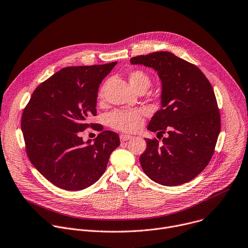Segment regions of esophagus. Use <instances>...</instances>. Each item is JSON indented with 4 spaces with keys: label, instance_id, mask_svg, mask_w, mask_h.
I'll return each instance as SVG.
<instances>
[{
    "label": "esophagus",
    "instance_id": "esophagus-1",
    "mask_svg": "<svg viewBox=\"0 0 248 248\" xmlns=\"http://www.w3.org/2000/svg\"><path fill=\"white\" fill-rule=\"evenodd\" d=\"M132 136L131 135H128V134H121L120 135V139L122 142H124V141H127L129 139H131Z\"/></svg>",
    "mask_w": 248,
    "mask_h": 248
}]
</instances>
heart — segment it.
<instances>
[{
	"label": "heart",
	"instance_id": "obj_1",
	"mask_svg": "<svg viewBox=\"0 0 248 248\" xmlns=\"http://www.w3.org/2000/svg\"><path fill=\"white\" fill-rule=\"evenodd\" d=\"M130 86L136 91H145L151 86V78L143 70H132L128 73ZM104 90L98 93V100L103 101ZM145 112L142 109L115 111L109 115V124L118 130L124 132H133L139 129L144 123Z\"/></svg>",
	"mask_w": 248,
	"mask_h": 248
}]
</instances>
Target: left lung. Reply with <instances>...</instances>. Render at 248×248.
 <instances>
[{
  "instance_id": "8db88e82",
  "label": "left lung",
  "mask_w": 248,
  "mask_h": 248,
  "mask_svg": "<svg viewBox=\"0 0 248 248\" xmlns=\"http://www.w3.org/2000/svg\"><path fill=\"white\" fill-rule=\"evenodd\" d=\"M153 68L161 80V108L148 129L162 142L145 138L140 155L143 171L164 186H178L198 176L214 153L221 129L220 113L212 86L194 64L169 51H155L130 59Z\"/></svg>"
}]
</instances>
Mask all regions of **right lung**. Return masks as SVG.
<instances>
[{"label": "right lung", "instance_id": "right-lung-1", "mask_svg": "<svg viewBox=\"0 0 248 248\" xmlns=\"http://www.w3.org/2000/svg\"><path fill=\"white\" fill-rule=\"evenodd\" d=\"M117 62L66 67L34 91L21 119L27 155L50 183L68 191L94 184L104 173L112 152L119 147L116 132L103 130L92 143L80 133L94 124L97 93ZM94 128V127H93Z\"/></svg>", "mask_w": 248, "mask_h": 248}]
</instances>
